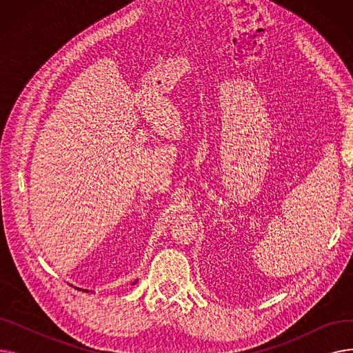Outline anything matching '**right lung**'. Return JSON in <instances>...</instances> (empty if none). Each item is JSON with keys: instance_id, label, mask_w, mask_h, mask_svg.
Here are the masks:
<instances>
[{"instance_id": "1", "label": "right lung", "mask_w": 353, "mask_h": 353, "mask_svg": "<svg viewBox=\"0 0 353 353\" xmlns=\"http://www.w3.org/2000/svg\"><path fill=\"white\" fill-rule=\"evenodd\" d=\"M80 290H81V289H80ZM83 290H84V289H83ZM84 292H88V290H84Z\"/></svg>"}]
</instances>
